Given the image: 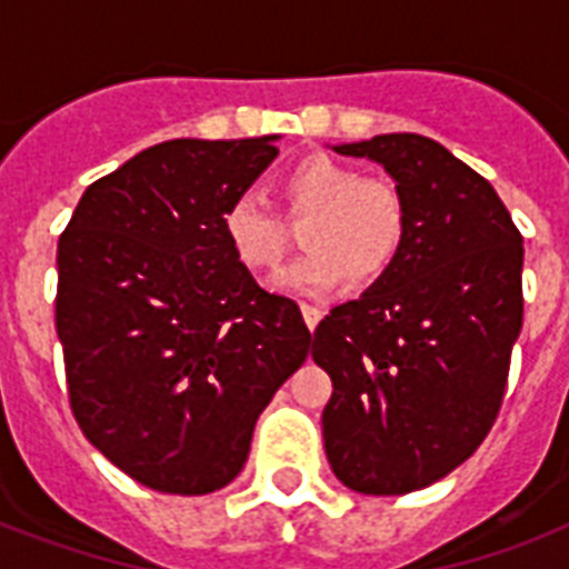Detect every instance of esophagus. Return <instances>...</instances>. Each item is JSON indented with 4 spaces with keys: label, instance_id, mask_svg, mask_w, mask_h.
Returning <instances> with one entry per match:
<instances>
[{
    "label": "esophagus",
    "instance_id": "esophagus-1",
    "mask_svg": "<svg viewBox=\"0 0 569 569\" xmlns=\"http://www.w3.org/2000/svg\"><path fill=\"white\" fill-rule=\"evenodd\" d=\"M301 312H303V321H307V328L316 330L321 321V310L319 307H312V303H301Z\"/></svg>",
    "mask_w": 569,
    "mask_h": 569
}]
</instances>
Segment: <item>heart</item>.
<instances>
[{"label":"heart","mask_w":569,"mask_h":569,"mask_svg":"<svg viewBox=\"0 0 569 569\" xmlns=\"http://www.w3.org/2000/svg\"><path fill=\"white\" fill-rule=\"evenodd\" d=\"M289 218L303 223V257L277 274L280 292L321 295L348 277L372 286L387 277L407 241V203L387 180L366 177L360 168L328 153L303 156L280 177ZM227 248L253 274L274 268L286 253V221L257 194L232 197L221 214Z\"/></svg>","instance_id":"1"}]
</instances>
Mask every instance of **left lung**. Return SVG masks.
<instances>
[{"label": "left lung", "mask_w": 569, "mask_h": 569, "mask_svg": "<svg viewBox=\"0 0 569 569\" xmlns=\"http://www.w3.org/2000/svg\"><path fill=\"white\" fill-rule=\"evenodd\" d=\"M337 150L387 168L407 241L387 277L312 333L333 380L325 451L357 493H413L460 467L499 416L522 328V236L493 186L431 138Z\"/></svg>", "instance_id": "left-lung-1"}]
</instances>
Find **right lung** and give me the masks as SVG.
<instances>
[{
	"label": "right lung",
	"instance_id": "add662e5",
	"mask_svg": "<svg viewBox=\"0 0 569 569\" xmlns=\"http://www.w3.org/2000/svg\"><path fill=\"white\" fill-rule=\"evenodd\" d=\"M274 138H173L91 182L58 239L56 330L67 398L91 446L138 485H230L280 383L307 360L292 298L227 248L221 214Z\"/></svg>",
	"mask_w": 569,
	"mask_h": 569
}]
</instances>
